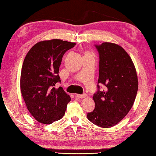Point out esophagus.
<instances>
[{"label": "esophagus", "instance_id": "34e87169", "mask_svg": "<svg viewBox=\"0 0 156 156\" xmlns=\"http://www.w3.org/2000/svg\"><path fill=\"white\" fill-rule=\"evenodd\" d=\"M86 97H87L86 94H76V97L78 99H83V98H85Z\"/></svg>", "mask_w": 156, "mask_h": 156}]
</instances>
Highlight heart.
Instances as JSON below:
<instances>
[{"label": "heart", "instance_id": "obj_1", "mask_svg": "<svg viewBox=\"0 0 156 156\" xmlns=\"http://www.w3.org/2000/svg\"><path fill=\"white\" fill-rule=\"evenodd\" d=\"M87 54H88V53H87Z\"/></svg>", "mask_w": 156, "mask_h": 156}]
</instances>
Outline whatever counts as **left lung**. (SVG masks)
<instances>
[{
  "mask_svg": "<svg viewBox=\"0 0 156 156\" xmlns=\"http://www.w3.org/2000/svg\"><path fill=\"white\" fill-rule=\"evenodd\" d=\"M96 47L99 53L98 83L105 87L94 94L95 108L87 118L106 129L120 122L130 110L138 90V77L132 59L121 46L105 42Z\"/></svg>",
  "mask_w": 156,
  "mask_h": 156,
  "instance_id": "left-lung-1",
  "label": "left lung"
}]
</instances>
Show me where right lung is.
Here are the masks:
<instances>
[{
	"label": "right lung",
	"mask_w": 156,
	"mask_h": 156,
	"mask_svg": "<svg viewBox=\"0 0 156 156\" xmlns=\"http://www.w3.org/2000/svg\"><path fill=\"white\" fill-rule=\"evenodd\" d=\"M76 45L60 39L42 41L27 52L21 68V93L29 112L38 122L50 124L62 119L71 98L62 87L59 69L67 51Z\"/></svg>",
	"instance_id": "1"
}]
</instances>
